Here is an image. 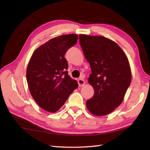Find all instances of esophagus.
I'll list each match as a JSON object with an SVG mask.
<instances>
[{"label": "esophagus", "instance_id": "1", "mask_svg": "<svg viewBox=\"0 0 150 150\" xmlns=\"http://www.w3.org/2000/svg\"><path fill=\"white\" fill-rule=\"evenodd\" d=\"M78 84L79 86H82L85 84V81L82 79H78Z\"/></svg>", "mask_w": 150, "mask_h": 150}]
</instances>
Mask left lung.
Segmentation results:
<instances>
[{
    "label": "left lung",
    "instance_id": "left-lung-1",
    "mask_svg": "<svg viewBox=\"0 0 150 150\" xmlns=\"http://www.w3.org/2000/svg\"><path fill=\"white\" fill-rule=\"evenodd\" d=\"M79 40L91 67L88 82L94 90L86 107L95 116L106 115L122 103L131 83L129 60L120 47L106 37L81 34Z\"/></svg>",
    "mask_w": 150,
    "mask_h": 150
}]
</instances>
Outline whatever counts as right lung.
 I'll return each mask as SVG.
<instances>
[{
	"label": "right lung",
	"instance_id": "add662e5",
	"mask_svg": "<svg viewBox=\"0 0 150 150\" xmlns=\"http://www.w3.org/2000/svg\"><path fill=\"white\" fill-rule=\"evenodd\" d=\"M76 34L62 35L50 39L34 51L28 62L26 79L31 96L47 112L61 108L78 87L68 73L64 55L77 44Z\"/></svg>",
	"mask_w": 150,
	"mask_h": 150
}]
</instances>
